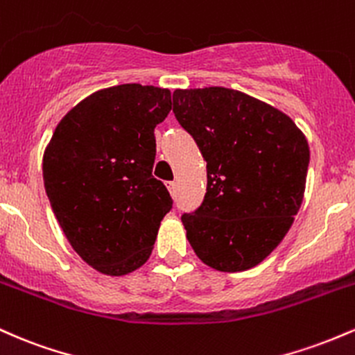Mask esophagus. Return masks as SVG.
Returning a JSON list of instances; mask_svg holds the SVG:
<instances>
[{"label":"esophagus","mask_w":355,"mask_h":355,"mask_svg":"<svg viewBox=\"0 0 355 355\" xmlns=\"http://www.w3.org/2000/svg\"><path fill=\"white\" fill-rule=\"evenodd\" d=\"M167 189H169V193L173 194V196H176V194H178V184H176V182H169V184H167Z\"/></svg>","instance_id":"34e87169"}]
</instances>
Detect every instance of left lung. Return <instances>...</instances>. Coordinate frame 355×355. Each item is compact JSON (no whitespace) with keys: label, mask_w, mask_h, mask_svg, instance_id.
Wrapping results in <instances>:
<instances>
[{"label":"left lung","mask_w":355,"mask_h":355,"mask_svg":"<svg viewBox=\"0 0 355 355\" xmlns=\"http://www.w3.org/2000/svg\"><path fill=\"white\" fill-rule=\"evenodd\" d=\"M173 112L206 161L201 206L182 214L199 260L245 272L280 245L305 193L310 150L288 115L225 87L174 90Z\"/></svg>","instance_id":"obj_1"}]
</instances>
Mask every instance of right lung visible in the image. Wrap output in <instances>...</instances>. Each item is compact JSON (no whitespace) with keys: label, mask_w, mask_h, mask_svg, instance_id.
<instances>
[{"label":"right lung","mask_w":355,"mask_h":355,"mask_svg":"<svg viewBox=\"0 0 355 355\" xmlns=\"http://www.w3.org/2000/svg\"><path fill=\"white\" fill-rule=\"evenodd\" d=\"M169 110L167 89H102L58 122L43 154V182L60 228L103 275L141 268L173 208L169 191L153 176L154 129Z\"/></svg>","instance_id":"add662e5"}]
</instances>
